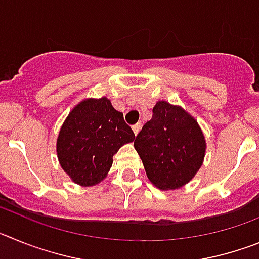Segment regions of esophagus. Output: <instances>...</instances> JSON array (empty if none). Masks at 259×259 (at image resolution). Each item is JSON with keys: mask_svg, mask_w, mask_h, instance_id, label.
Wrapping results in <instances>:
<instances>
[{"mask_svg": "<svg viewBox=\"0 0 259 259\" xmlns=\"http://www.w3.org/2000/svg\"><path fill=\"white\" fill-rule=\"evenodd\" d=\"M141 128V123H136V124L132 125V130H134V134L137 135L139 134V131H140Z\"/></svg>", "mask_w": 259, "mask_h": 259, "instance_id": "esophagus-1", "label": "esophagus"}]
</instances>
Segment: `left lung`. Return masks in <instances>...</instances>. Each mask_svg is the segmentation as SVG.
I'll use <instances>...</instances> for the list:
<instances>
[{"label": "left lung", "mask_w": 259, "mask_h": 259, "mask_svg": "<svg viewBox=\"0 0 259 259\" xmlns=\"http://www.w3.org/2000/svg\"><path fill=\"white\" fill-rule=\"evenodd\" d=\"M150 182L159 189H176L196 175L205 157V137L197 122L182 107L159 101L150 120L135 139Z\"/></svg>", "instance_id": "left-lung-1"}]
</instances>
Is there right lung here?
<instances>
[{
  "label": "right lung",
  "instance_id": "1",
  "mask_svg": "<svg viewBox=\"0 0 259 259\" xmlns=\"http://www.w3.org/2000/svg\"><path fill=\"white\" fill-rule=\"evenodd\" d=\"M135 140L123 113L106 97L84 100L68 114L57 140L65 172L76 184L89 187L104 179L119 148Z\"/></svg>",
  "mask_w": 259,
  "mask_h": 259
}]
</instances>
